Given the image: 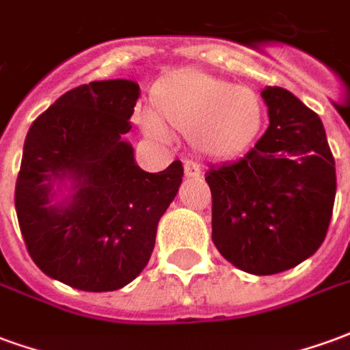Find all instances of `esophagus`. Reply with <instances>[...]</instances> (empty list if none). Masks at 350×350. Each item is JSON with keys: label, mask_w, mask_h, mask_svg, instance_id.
<instances>
[{"label": "esophagus", "mask_w": 350, "mask_h": 350, "mask_svg": "<svg viewBox=\"0 0 350 350\" xmlns=\"http://www.w3.org/2000/svg\"><path fill=\"white\" fill-rule=\"evenodd\" d=\"M183 170H185V176H187V178H197V176H200V172H202V170H200V165L193 159L183 161Z\"/></svg>", "instance_id": "esophagus-1"}]
</instances>
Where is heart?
<instances>
[{"instance_id":"obj_1","label":"heart","mask_w":350,"mask_h":350,"mask_svg":"<svg viewBox=\"0 0 350 350\" xmlns=\"http://www.w3.org/2000/svg\"><path fill=\"white\" fill-rule=\"evenodd\" d=\"M260 99L247 88L189 71L161 80L152 92L146 129L153 137L182 135L208 157H232L257 137Z\"/></svg>"}]
</instances>
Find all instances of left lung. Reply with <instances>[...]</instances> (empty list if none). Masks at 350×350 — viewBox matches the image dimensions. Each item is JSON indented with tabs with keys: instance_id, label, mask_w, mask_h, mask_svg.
<instances>
[{
	"instance_id": "obj_1",
	"label": "left lung",
	"mask_w": 350,
	"mask_h": 350,
	"mask_svg": "<svg viewBox=\"0 0 350 350\" xmlns=\"http://www.w3.org/2000/svg\"><path fill=\"white\" fill-rule=\"evenodd\" d=\"M270 125L243 157L210 167L212 240L236 268L271 275L311 257L326 238L336 161L321 118L288 90H262Z\"/></svg>"
}]
</instances>
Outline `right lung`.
Instances as JSON below:
<instances>
[{
  "instance_id": "1",
  "label": "right lung",
  "mask_w": 350,
  "mask_h": 350,
  "mask_svg": "<svg viewBox=\"0 0 350 350\" xmlns=\"http://www.w3.org/2000/svg\"><path fill=\"white\" fill-rule=\"evenodd\" d=\"M140 88L97 80L64 93L27 131L14 206L33 262L65 285L118 291L144 270L161 215L182 183L174 161L144 172L123 140ZM71 177L75 195L50 205L51 183Z\"/></svg>"
}]
</instances>
